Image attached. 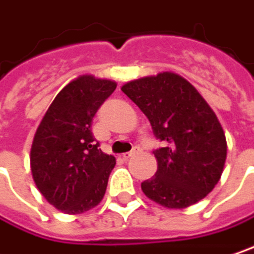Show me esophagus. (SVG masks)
Instances as JSON below:
<instances>
[{
    "label": "esophagus",
    "mask_w": 254,
    "mask_h": 254,
    "mask_svg": "<svg viewBox=\"0 0 254 254\" xmlns=\"http://www.w3.org/2000/svg\"><path fill=\"white\" fill-rule=\"evenodd\" d=\"M135 152H138V148H133V149H132L130 152H127V154H124V158H125V159H127V158L132 157V155H133Z\"/></svg>",
    "instance_id": "1"
}]
</instances>
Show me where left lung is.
<instances>
[{
	"label": "left lung",
	"mask_w": 254,
	"mask_h": 254,
	"mask_svg": "<svg viewBox=\"0 0 254 254\" xmlns=\"http://www.w3.org/2000/svg\"><path fill=\"white\" fill-rule=\"evenodd\" d=\"M122 92L164 142V148L154 151L158 170L141 184L143 194L167 208L202 200L218 183L227 157L216 113L191 83L171 71L127 82Z\"/></svg>",
	"instance_id": "obj_1"
}]
</instances>
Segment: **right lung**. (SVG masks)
<instances>
[{
	"instance_id": "obj_1",
	"label": "right lung",
	"mask_w": 254,
	"mask_h": 254,
	"mask_svg": "<svg viewBox=\"0 0 254 254\" xmlns=\"http://www.w3.org/2000/svg\"><path fill=\"white\" fill-rule=\"evenodd\" d=\"M116 83L80 76L54 97L31 145L30 164L43 197L66 214H82L102 201L116 164L102 152L92 121Z\"/></svg>"
}]
</instances>
